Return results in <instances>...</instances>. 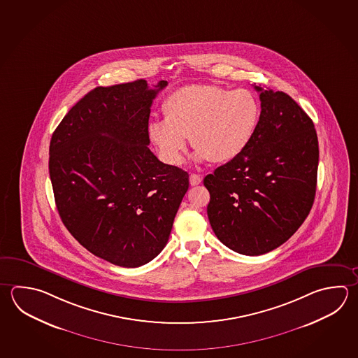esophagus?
I'll list each match as a JSON object with an SVG mask.
<instances>
[{"label": "esophagus", "instance_id": "esophagus-1", "mask_svg": "<svg viewBox=\"0 0 358 358\" xmlns=\"http://www.w3.org/2000/svg\"><path fill=\"white\" fill-rule=\"evenodd\" d=\"M203 181V177L200 175H195V173H192V175H189V185L191 186H197V185H200Z\"/></svg>", "mask_w": 358, "mask_h": 358}]
</instances>
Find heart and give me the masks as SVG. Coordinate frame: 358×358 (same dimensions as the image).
<instances>
[{"label":"heart","mask_w":358,"mask_h":358,"mask_svg":"<svg viewBox=\"0 0 358 358\" xmlns=\"http://www.w3.org/2000/svg\"><path fill=\"white\" fill-rule=\"evenodd\" d=\"M162 111L164 120L149 124V139L171 166L182 162L187 138L197 162H230L250 145L259 122L258 101L244 88L189 85L169 94Z\"/></svg>","instance_id":"b5f03b06"}]
</instances>
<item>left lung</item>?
I'll return each mask as SVG.
<instances>
[{"label":"left lung","instance_id":"left-lung-1","mask_svg":"<svg viewBox=\"0 0 358 358\" xmlns=\"http://www.w3.org/2000/svg\"><path fill=\"white\" fill-rule=\"evenodd\" d=\"M261 115L243 153L203 178L211 228L228 248L259 256L285 243L310 213L319 145L314 122L282 91L255 86Z\"/></svg>","mask_w":358,"mask_h":358}]
</instances>
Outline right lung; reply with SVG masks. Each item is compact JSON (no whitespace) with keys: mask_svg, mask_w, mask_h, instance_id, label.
<instances>
[{"mask_svg":"<svg viewBox=\"0 0 358 358\" xmlns=\"http://www.w3.org/2000/svg\"><path fill=\"white\" fill-rule=\"evenodd\" d=\"M167 85L94 88L52 135L49 175L62 222L92 255L120 267L162 252L189 189V173L148 148L150 106Z\"/></svg>","mask_w":358,"mask_h":358,"instance_id":"add662e5","label":"right lung"}]
</instances>
